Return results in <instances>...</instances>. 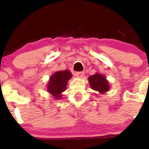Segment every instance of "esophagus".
<instances>
[{
    "label": "esophagus",
    "mask_w": 149,
    "mask_h": 149,
    "mask_svg": "<svg viewBox=\"0 0 149 149\" xmlns=\"http://www.w3.org/2000/svg\"><path fill=\"white\" fill-rule=\"evenodd\" d=\"M76 76H77L78 78H82L84 76V72H76Z\"/></svg>",
    "instance_id": "obj_1"
}]
</instances>
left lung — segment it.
I'll use <instances>...</instances> for the list:
<instances>
[{"mask_svg": "<svg viewBox=\"0 0 149 149\" xmlns=\"http://www.w3.org/2000/svg\"><path fill=\"white\" fill-rule=\"evenodd\" d=\"M88 82L92 89L104 94L109 90V84L103 75L97 73L88 77Z\"/></svg>", "mask_w": 149, "mask_h": 149, "instance_id": "left-lung-1", "label": "left lung"}]
</instances>
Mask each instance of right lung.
<instances>
[{
	"instance_id": "1",
	"label": "right lung",
	"mask_w": 149,
	"mask_h": 149,
	"mask_svg": "<svg viewBox=\"0 0 149 149\" xmlns=\"http://www.w3.org/2000/svg\"><path fill=\"white\" fill-rule=\"evenodd\" d=\"M71 77V73L68 70L55 72L49 78L47 90L55 99L59 100L62 97V93L65 90L68 81Z\"/></svg>"
}]
</instances>
